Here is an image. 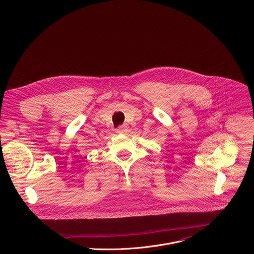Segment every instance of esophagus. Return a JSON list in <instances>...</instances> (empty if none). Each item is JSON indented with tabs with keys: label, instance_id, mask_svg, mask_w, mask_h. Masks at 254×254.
Listing matches in <instances>:
<instances>
[{
	"label": "esophagus",
	"instance_id": "34e87169",
	"mask_svg": "<svg viewBox=\"0 0 254 254\" xmlns=\"http://www.w3.org/2000/svg\"><path fill=\"white\" fill-rule=\"evenodd\" d=\"M126 131H127V126H125V125L119 127L118 129H117V132H119V133H124V132H126Z\"/></svg>",
	"mask_w": 254,
	"mask_h": 254
}]
</instances>
